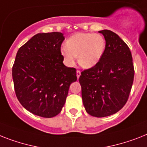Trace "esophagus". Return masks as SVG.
Masks as SVG:
<instances>
[{
  "instance_id": "34e87169",
  "label": "esophagus",
  "mask_w": 147,
  "mask_h": 147,
  "mask_svg": "<svg viewBox=\"0 0 147 147\" xmlns=\"http://www.w3.org/2000/svg\"><path fill=\"white\" fill-rule=\"evenodd\" d=\"M76 76H77V78L78 79L80 77V76H81V71H80L79 70H78V71H76Z\"/></svg>"
}]
</instances>
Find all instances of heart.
Listing matches in <instances>:
<instances>
[{"instance_id":"1","label":"heart","mask_w":147,"mask_h":147,"mask_svg":"<svg viewBox=\"0 0 147 147\" xmlns=\"http://www.w3.org/2000/svg\"><path fill=\"white\" fill-rule=\"evenodd\" d=\"M106 48V40L100 34L77 33L68 39L61 53L66 63L72 65L76 57L82 67L90 69L99 63Z\"/></svg>"}]
</instances>
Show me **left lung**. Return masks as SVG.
Here are the masks:
<instances>
[{"instance_id": "obj_1", "label": "left lung", "mask_w": 147, "mask_h": 147, "mask_svg": "<svg viewBox=\"0 0 147 147\" xmlns=\"http://www.w3.org/2000/svg\"><path fill=\"white\" fill-rule=\"evenodd\" d=\"M106 40L102 58L79 78L86 112L101 118L119 112L127 101L134 76L129 47L110 30L100 31Z\"/></svg>"}]
</instances>
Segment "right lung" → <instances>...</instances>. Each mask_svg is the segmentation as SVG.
<instances>
[{"instance_id":"1","label":"right lung","mask_w":147,"mask_h":147,"mask_svg":"<svg viewBox=\"0 0 147 147\" xmlns=\"http://www.w3.org/2000/svg\"><path fill=\"white\" fill-rule=\"evenodd\" d=\"M61 32L38 33L18 51L12 75L16 95L34 115L52 118L61 112L76 69L65 66Z\"/></svg>"}]
</instances>
